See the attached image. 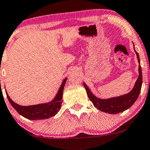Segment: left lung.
Returning a JSON list of instances; mask_svg holds the SVG:
<instances>
[{"instance_id":"obj_1","label":"left lung","mask_w":150,"mask_h":150,"mask_svg":"<svg viewBox=\"0 0 150 150\" xmlns=\"http://www.w3.org/2000/svg\"><path fill=\"white\" fill-rule=\"evenodd\" d=\"M134 51L137 54V59H138L139 64V77L133 89L128 93L107 99H99L91 93V91L89 90L88 87L86 86L85 83H83V86L86 88V92H87V95L89 99L91 101L94 107H96L98 110L104 112L109 113V114H117V113L121 112L128 110L137 101L140 93L141 88H142V67L140 65L139 56L138 53L136 51L135 48H134Z\"/></svg>"}]
</instances>
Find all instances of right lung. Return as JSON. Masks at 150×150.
I'll return each mask as SVG.
<instances>
[{
    "instance_id": "obj_1",
    "label": "right lung",
    "mask_w": 150,
    "mask_h": 150,
    "mask_svg": "<svg viewBox=\"0 0 150 150\" xmlns=\"http://www.w3.org/2000/svg\"><path fill=\"white\" fill-rule=\"evenodd\" d=\"M67 78L62 83L61 86L56 95L55 98L48 103L39 104L35 105L30 106H21L19 104L15 103L9 97L7 93V98L9 101L12 107L17 111L19 115L25 117L29 120H43V119L49 118L57 114L59 111L62 103V95L64 87L65 86Z\"/></svg>"
}]
</instances>
